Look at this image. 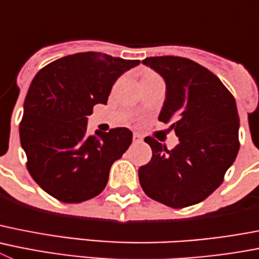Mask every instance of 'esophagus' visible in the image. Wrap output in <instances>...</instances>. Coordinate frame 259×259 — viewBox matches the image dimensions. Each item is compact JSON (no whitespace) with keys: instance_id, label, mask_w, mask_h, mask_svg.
<instances>
[{"instance_id":"34e87169","label":"esophagus","mask_w":259,"mask_h":259,"mask_svg":"<svg viewBox=\"0 0 259 259\" xmlns=\"http://www.w3.org/2000/svg\"><path fill=\"white\" fill-rule=\"evenodd\" d=\"M142 136L140 134H134V142H141Z\"/></svg>"}]
</instances>
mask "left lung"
<instances>
[{
	"label": "left lung",
	"mask_w": 259,
	"mask_h": 259,
	"mask_svg": "<svg viewBox=\"0 0 259 259\" xmlns=\"http://www.w3.org/2000/svg\"><path fill=\"white\" fill-rule=\"evenodd\" d=\"M142 63L164 78L167 97L159 120L170 123L180 144L168 150L145 137L153 156L140 167V185L168 207L200 203L224 182L240 148L234 96L217 75L190 59L155 56Z\"/></svg>",
	"instance_id": "left-lung-1"
}]
</instances>
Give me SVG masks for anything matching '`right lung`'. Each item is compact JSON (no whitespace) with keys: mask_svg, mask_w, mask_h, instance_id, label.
<instances>
[{"mask_svg":"<svg viewBox=\"0 0 259 259\" xmlns=\"http://www.w3.org/2000/svg\"><path fill=\"white\" fill-rule=\"evenodd\" d=\"M139 64L79 52L35 74L19 134L30 176L47 194L64 203H82L105 189L111 164L131 145L132 132L118 127L89 135L87 117L96 104H106L117 78Z\"/></svg>","mask_w":259,"mask_h":259,"instance_id":"1","label":"right lung"}]
</instances>
